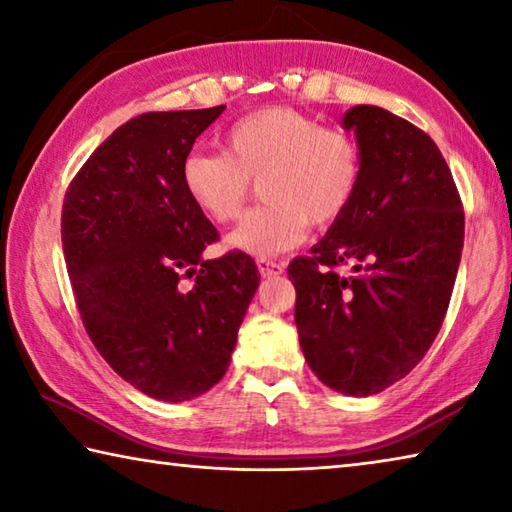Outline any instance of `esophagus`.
Returning a JSON list of instances; mask_svg holds the SVG:
<instances>
[{"label": "esophagus", "mask_w": 512, "mask_h": 512, "mask_svg": "<svg viewBox=\"0 0 512 512\" xmlns=\"http://www.w3.org/2000/svg\"><path fill=\"white\" fill-rule=\"evenodd\" d=\"M257 271L262 277H277L284 273V264L273 262V259H257Z\"/></svg>", "instance_id": "esophagus-1"}]
</instances>
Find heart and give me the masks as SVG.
Wrapping results in <instances>:
<instances>
[{"instance_id":"1","label":"heart","mask_w":512,"mask_h":512,"mask_svg":"<svg viewBox=\"0 0 512 512\" xmlns=\"http://www.w3.org/2000/svg\"><path fill=\"white\" fill-rule=\"evenodd\" d=\"M221 149L189 153L180 183L198 212L230 223L244 210L250 183L259 180L264 205L225 239L239 253H287L305 239L309 223L327 228L339 221L357 194L361 158L352 137L320 128L293 108L271 106L237 119L223 133Z\"/></svg>"}]
</instances>
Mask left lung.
Segmentation results:
<instances>
[{
  "label": "left lung",
  "instance_id": "1",
  "mask_svg": "<svg viewBox=\"0 0 512 512\" xmlns=\"http://www.w3.org/2000/svg\"><path fill=\"white\" fill-rule=\"evenodd\" d=\"M361 158L352 203L309 257L289 264L309 368L332 391L375 395L431 348L461 264L465 216L427 133L377 106L341 119ZM336 265L351 271L341 276Z\"/></svg>",
  "mask_w": 512,
  "mask_h": 512
}]
</instances>
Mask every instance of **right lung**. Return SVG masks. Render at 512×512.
Here are the masks:
<instances>
[{"label":"right lung","instance_id":"obj_1","mask_svg":"<svg viewBox=\"0 0 512 512\" xmlns=\"http://www.w3.org/2000/svg\"><path fill=\"white\" fill-rule=\"evenodd\" d=\"M225 106L146 112L119 126L69 185L63 253L83 325L121 379L162 402L219 384L259 287L253 259H203L216 228L180 167ZM195 277L185 290L182 275Z\"/></svg>","mask_w":512,"mask_h":512}]
</instances>
